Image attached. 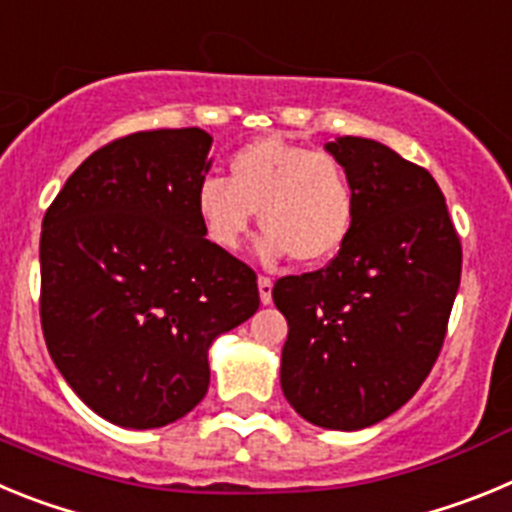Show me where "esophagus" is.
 <instances>
[{
	"instance_id": "1",
	"label": "esophagus",
	"mask_w": 512,
	"mask_h": 512,
	"mask_svg": "<svg viewBox=\"0 0 512 512\" xmlns=\"http://www.w3.org/2000/svg\"><path fill=\"white\" fill-rule=\"evenodd\" d=\"M271 287H274V282H271L269 277H259V297H261V305H269V302H271Z\"/></svg>"
}]
</instances>
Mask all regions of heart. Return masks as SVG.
Listing matches in <instances>:
<instances>
[{
    "label": "heart",
    "instance_id": "b5f03b06",
    "mask_svg": "<svg viewBox=\"0 0 512 512\" xmlns=\"http://www.w3.org/2000/svg\"><path fill=\"white\" fill-rule=\"evenodd\" d=\"M356 207L354 176L341 158L274 135L235 151L228 179L205 176L194 192L200 228L217 251H238L259 212L264 261L287 253L300 264L333 259L354 230Z\"/></svg>",
    "mask_w": 512,
    "mask_h": 512
}]
</instances>
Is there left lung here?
I'll return each mask as SVG.
<instances>
[{
    "label": "left lung",
    "mask_w": 512,
    "mask_h": 512,
    "mask_svg": "<svg viewBox=\"0 0 512 512\" xmlns=\"http://www.w3.org/2000/svg\"><path fill=\"white\" fill-rule=\"evenodd\" d=\"M356 184L354 230L325 269L282 277V392L307 423L361 431L431 374L461 279V243L436 179L377 140L325 143Z\"/></svg>",
    "instance_id": "obj_1"
}]
</instances>
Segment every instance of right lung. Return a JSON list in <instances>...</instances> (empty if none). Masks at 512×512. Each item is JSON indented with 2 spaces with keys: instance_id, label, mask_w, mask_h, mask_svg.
<instances>
[{
  "instance_id": "obj_1",
  "label": "right lung",
  "mask_w": 512,
  "mask_h": 512,
  "mask_svg": "<svg viewBox=\"0 0 512 512\" xmlns=\"http://www.w3.org/2000/svg\"><path fill=\"white\" fill-rule=\"evenodd\" d=\"M200 128L117 138L43 217L40 323L71 390L122 428H161L207 395V351L259 310L256 274L194 212L210 171Z\"/></svg>"
}]
</instances>
